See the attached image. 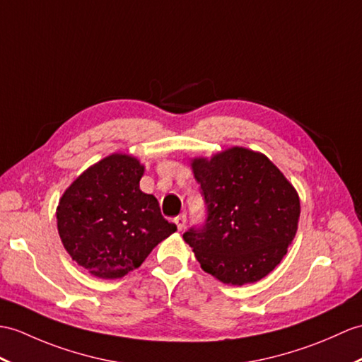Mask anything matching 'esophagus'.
Returning <instances> with one entry per match:
<instances>
[{
	"instance_id": "obj_1",
	"label": "esophagus",
	"mask_w": 362,
	"mask_h": 362,
	"mask_svg": "<svg viewBox=\"0 0 362 362\" xmlns=\"http://www.w3.org/2000/svg\"><path fill=\"white\" fill-rule=\"evenodd\" d=\"M174 222H175V225H177L179 231H182V230L185 228V225H187V216H185V214H180V216L175 217Z\"/></svg>"
}]
</instances>
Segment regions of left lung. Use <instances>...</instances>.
Instances as JSON below:
<instances>
[{"label":"left lung","mask_w":362,"mask_h":362,"mask_svg":"<svg viewBox=\"0 0 362 362\" xmlns=\"http://www.w3.org/2000/svg\"><path fill=\"white\" fill-rule=\"evenodd\" d=\"M206 219L183 233L202 270L223 284L257 282L287 255L298 231L299 196L270 158L234 146L191 163Z\"/></svg>","instance_id":"8db88e82"}]
</instances>
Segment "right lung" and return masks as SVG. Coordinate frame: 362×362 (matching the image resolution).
Listing matches in <instances>:
<instances>
[{
	"mask_svg": "<svg viewBox=\"0 0 362 362\" xmlns=\"http://www.w3.org/2000/svg\"><path fill=\"white\" fill-rule=\"evenodd\" d=\"M143 171L136 157L107 156L78 175L60 199L58 234L88 273L123 277L177 230L162 216L157 199L140 189Z\"/></svg>",
	"mask_w": 362,
	"mask_h": 362,
	"instance_id": "1",
	"label": "right lung"
}]
</instances>
